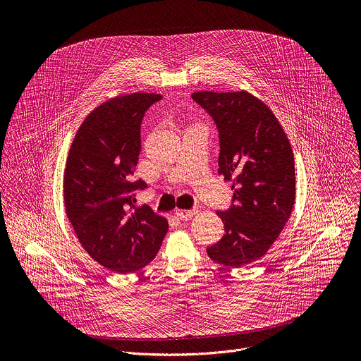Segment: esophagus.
Wrapping results in <instances>:
<instances>
[{"instance_id":"1","label":"esophagus","mask_w":361,"mask_h":361,"mask_svg":"<svg viewBox=\"0 0 361 361\" xmlns=\"http://www.w3.org/2000/svg\"><path fill=\"white\" fill-rule=\"evenodd\" d=\"M198 210L197 209H191V210H176V216L180 219V220H188L191 219L194 214H197Z\"/></svg>"}]
</instances>
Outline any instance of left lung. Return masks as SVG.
Wrapping results in <instances>:
<instances>
[{"instance_id": "1", "label": "left lung", "mask_w": 361, "mask_h": 361, "mask_svg": "<svg viewBox=\"0 0 361 361\" xmlns=\"http://www.w3.org/2000/svg\"><path fill=\"white\" fill-rule=\"evenodd\" d=\"M213 118L220 141L219 174L231 180L230 209L217 212L226 234L210 259L243 267L262 259L290 219L295 198L294 157L273 111L247 91L192 92Z\"/></svg>"}]
</instances>
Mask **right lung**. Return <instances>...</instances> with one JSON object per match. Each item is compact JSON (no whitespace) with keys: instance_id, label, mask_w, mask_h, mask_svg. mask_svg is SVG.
<instances>
[{"instance_id":"right-lung-1","label":"right lung","mask_w":361,"mask_h":361,"mask_svg":"<svg viewBox=\"0 0 361 361\" xmlns=\"http://www.w3.org/2000/svg\"><path fill=\"white\" fill-rule=\"evenodd\" d=\"M160 94L134 92L102 102L84 120L64 173L67 217L92 259L106 269L134 273L157 255L169 231L148 205L135 209L133 181L141 151V123Z\"/></svg>"}]
</instances>
